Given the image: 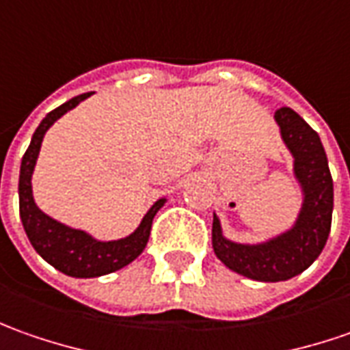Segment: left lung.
Here are the masks:
<instances>
[{"label":"left lung","instance_id":"8db88e82","mask_svg":"<svg viewBox=\"0 0 350 350\" xmlns=\"http://www.w3.org/2000/svg\"><path fill=\"white\" fill-rule=\"evenodd\" d=\"M275 122L284 147L293 154V174L302 205L295 223L256 244L226 238L221 219L213 215V250L230 271L261 283L293 279L318 259L332 230L333 180L319 135L291 108H279Z\"/></svg>","mask_w":350,"mask_h":350}]
</instances>
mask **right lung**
Instances as JSON below:
<instances>
[{
  "label": "right lung",
  "mask_w": 350,
  "mask_h": 350,
  "mask_svg": "<svg viewBox=\"0 0 350 350\" xmlns=\"http://www.w3.org/2000/svg\"><path fill=\"white\" fill-rule=\"evenodd\" d=\"M91 94L92 92L79 94L66 104L57 106L44 118L40 126L36 127L31 145L21 161V174H18V213L32 247L57 271L77 279L103 277L131 263L147 246L152 219L166 203V198L157 199L151 209L141 219L137 228L131 234L118 240H98L87 230L73 228L55 221L36 205L32 196V174L40 154L44 135L62 116L73 110L79 103H83Z\"/></svg>",
  "instance_id": "add662e5"
}]
</instances>
